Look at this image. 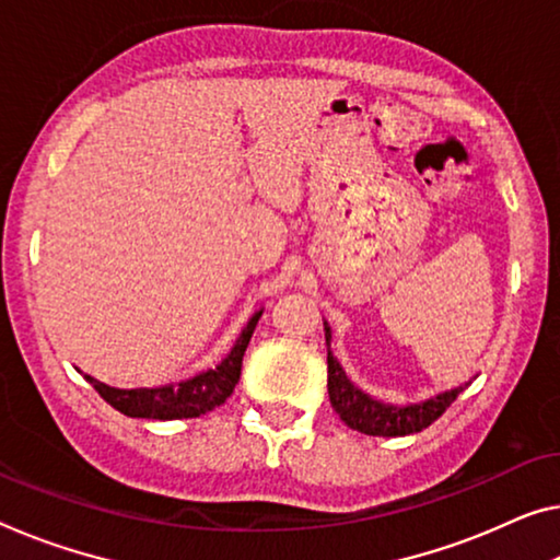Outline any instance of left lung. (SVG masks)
I'll list each match as a JSON object with an SVG mask.
<instances>
[{
    "mask_svg": "<svg viewBox=\"0 0 560 560\" xmlns=\"http://www.w3.org/2000/svg\"><path fill=\"white\" fill-rule=\"evenodd\" d=\"M325 340L330 342L328 323H325ZM466 385L468 383H463L458 388L430 395V398L418 402L393 406V402L373 400L363 390H358L355 385L348 381V375L342 373V368L338 360L332 358V352H328V395L332 408L340 416L342 423L365 435L395 438L420 433V430L443 416L445 408L466 390Z\"/></svg>",
    "mask_w": 560,
    "mask_h": 560,
    "instance_id": "left-lung-1",
    "label": "left lung"
}]
</instances>
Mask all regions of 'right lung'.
<instances>
[{
    "label": "right lung",
    "instance_id": "1",
    "mask_svg": "<svg viewBox=\"0 0 560 560\" xmlns=\"http://www.w3.org/2000/svg\"><path fill=\"white\" fill-rule=\"evenodd\" d=\"M262 310L250 317L245 330L240 332L235 348L228 352V358L214 368L195 373L185 381L150 385V388H112L94 377L88 383L105 398L112 408L125 412L130 418H152V420H175V418H197L202 412L218 408L225 402L240 381L243 370L245 350L250 346L255 325L260 320Z\"/></svg>",
    "mask_w": 560,
    "mask_h": 560
}]
</instances>
